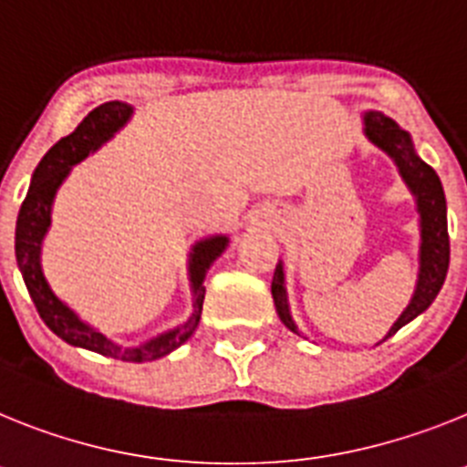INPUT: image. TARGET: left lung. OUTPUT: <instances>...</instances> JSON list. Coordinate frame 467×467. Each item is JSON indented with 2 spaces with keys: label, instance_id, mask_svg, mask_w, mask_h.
<instances>
[{
  "label": "left lung",
  "instance_id": "1",
  "mask_svg": "<svg viewBox=\"0 0 467 467\" xmlns=\"http://www.w3.org/2000/svg\"><path fill=\"white\" fill-rule=\"evenodd\" d=\"M364 131H367L368 140L385 150L392 160L400 166V173L413 190V194L419 197V211H420V275L419 284H416V294H413L411 303L407 310L400 315L392 329L388 331L385 338H390L392 334L402 329L404 324L411 322L413 317H419L420 312L435 301V296L440 294L444 277L449 270V230H447V200H444V190H441L440 176L430 164H425L416 152H413L411 138L404 129H400L392 119L383 117L380 112H368L364 119ZM273 298L277 315L291 331H296L294 319L289 315V306H286V294H284V273L282 265L275 267L273 277ZM298 334V331H296ZM383 338V340H385Z\"/></svg>",
  "mask_w": 467,
  "mask_h": 467
}]
</instances>
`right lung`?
Returning a JSON list of instances; mask_svg holds the SVG:
<instances>
[{"label": "right lung", "instance_id": "1", "mask_svg": "<svg viewBox=\"0 0 467 467\" xmlns=\"http://www.w3.org/2000/svg\"><path fill=\"white\" fill-rule=\"evenodd\" d=\"M131 115V105L110 100V103L99 105L96 110L88 112L82 119V124L70 133V136L60 138L54 148L48 150L44 160L39 161L35 173H32V183L27 190L26 200L20 204L18 221H16V261H18L20 275L26 279V286L30 291V298L37 307L39 317L44 319L48 329L56 336L77 348H87V350L99 352L103 357L121 359V362H152L160 357L169 355L178 346H183L185 340L192 336L202 317V303H204V275L206 267L216 261V256L225 249L228 237H211L200 242L192 249V263H190V275H192V289H194V312L190 315L183 327L173 331L157 336L138 348H121L115 346L112 340L105 338L103 334L93 331L91 327L77 317L75 312L58 301L54 291L48 289L47 279L42 275L39 265V249H42V239L47 233L48 223H51V202L67 176L70 166L82 161L91 150L105 143L112 133Z\"/></svg>", "mask_w": 467, "mask_h": 467}]
</instances>
